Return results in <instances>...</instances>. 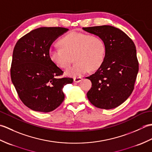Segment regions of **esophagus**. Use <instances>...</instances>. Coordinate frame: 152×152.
<instances>
[{
  "label": "esophagus",
  "instance_id": "1",
  "mask_svg": "<svg viewBox=\"0 0 152 152\" xmlns=\"http://www.w3.org/2000/svg\"><path fill=\"white\" fill-rule=\"evenodd\" d=\"M82 78H81V77H77V78H74V82H76V83H78L80 82H81L82 80Z\"/></svg>",
  "mask_w": 152,
  "mask_h": 152
}]
</instances>
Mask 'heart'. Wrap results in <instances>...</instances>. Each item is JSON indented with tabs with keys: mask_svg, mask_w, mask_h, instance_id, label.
<instances>
[{
	"mask_svg": "<svg viewBox=\"0 0 152 152\" xmlns=\"http://www.w3.org/2000/svg\"><path fill=\"white\" fill-rule=\"evenodd\" d=\"M60 47H51L50 61L61 69L70 65L74 56L76 63L65 71L71 77L83 75L89 70L99 69L106 56V45L102 38L91 34L72 32L59 40Z\"/></svg>",
	"mask_w": 152,
	"mask_h": 152,
	"instance_id": "heart-1",
	"label": "heart"
}]
</instances>
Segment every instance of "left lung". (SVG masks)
I'll use <instances>...</instances> for the list:
<instances>
[{
    "instance_id": "obj_1",
    "label": "left lung",
    "mask_w": 152,
    "mask_h": 152,
    "mask_svg": "<svg viewBox=\"0 0 152 152\" xmlns=\"http://www.w3.org/2000/svg\"><path fill=\"white\" fill-rule=\"evenodd\" d=\"M82 28L102 38L106 49L101 66L86 78L92 83L87 96L99 108H116L133 91L138 72L136 47L124 31L110 25Z\"/></svg>"
}]
</instances>
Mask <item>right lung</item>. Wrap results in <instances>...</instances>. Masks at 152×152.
I'll list each match as a JSON object with an SVG mask.
<instances>
[{"label": "right lung", "mask_w": 152, "mask_h": 152, "mask_svg": "<svg viewBox=\"0 0 152 152\" xmlns=\"http://www.w3.org/2000/svg\"><path fill=\"white\" fill-rule=\"evenodd\" d=\"M68 31L63 27L38 28L21 38L14 47L12 82L21 101L33 110H54L64 101V86L73 82L72 78H57L63 71L48 56L51 45Z\"/></svg>", "instance_id": "right-lung-1"}]
</instances>
